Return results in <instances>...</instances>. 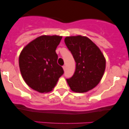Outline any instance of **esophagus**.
Masks as SVG:
<instances>
[{"instance_id":"esophagus-1","label":"esophagus","mask_w":129,"mask_h":129,"mask_svg":"<svg viewBox=\"0 0 129 129\" xmlns=\"http://www.w3.org/2000/svg\"><path fill=\"white\" fill-rule=\"evenodd\" d=\"M62 68H63V70H66V66H63V67H62Z\"/></svg>"}]
</instances>
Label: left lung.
I'll return each instance as SVG.
<instances>
[{
    "label": "left lung",
    "instance_id": "obj_1",
    "mask_svg": "<svg viewBox=\"0 0 129 129\" xmlns=\"http://www.w3.org/2000/svg\"><path fill=\"white\" fill-rule=\"evenodd\" d=\"M64 41L76 63L73 76L66 79L70 89L76 93L93 89L100 83L106 69L103 53L87 37L67 36Z\"/></svg>",
    "mask_w": 129,
    "mask_h": 129
}]
</instances>
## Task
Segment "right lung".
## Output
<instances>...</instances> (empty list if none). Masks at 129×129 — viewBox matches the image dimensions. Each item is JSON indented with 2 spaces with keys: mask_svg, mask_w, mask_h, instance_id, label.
<instances>
[{
  "mask_svg": "<svg viewBox=\"0 0 129 129\" xmlns=\"http://www.w3.org/2000/svg\"><path fill=\"white\" fill-rule=\"evenodd\" d=\"M62 36L43 35L27 44L20 52L19 64L26 84L39 93L51 91L63 74L57 63L56 49Z\"/></svg>",
  "mask_w": 129,
  "mask_h": 129,
  "instance_id": "right-lung-1",
  "label": "right lung"
}]
</instances>
